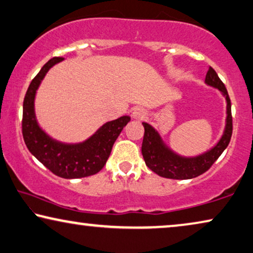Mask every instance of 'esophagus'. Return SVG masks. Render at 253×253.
<instances>
[{
	"label": "esophagus",
	"instance_id": "1",
	"mask_svg": "<svg viewBox=\"0 0 253 253\" xmlns=\"http://www.w3.org/2000/svg\"><path fill=\"white\" fill-rule=\"evenodd\" d=\"M131 116H132L133 120H142V119H145V116H146V111L144 108H140V107L134 108Z\"/></svg>",
	"mask_w": 253,
	"mask_h": 253
}]
</instances>
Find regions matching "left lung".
I'll return each mask as SVG.
<instances>
[{
    "label": "left lung",
    "mask_w": 253,
    "mask_h": 253,
    "mask_svg": "<svg viewBox=\"0 0 253 253\" xmlns=\"http://www.w3.org/2000/svg\"><path fill=\"white\" fill-rule=\"evenodd\" d=\"M206 83L208 85L218 89L226 98L227 102V116L224 133L220 140L213 147L197 156L186 157L174 153L171 148L164 144L162 137L148 123H142L145 127V134L142 139L141 153L144 156L145 163L149 169L156 174L163 178L169 179H192L199 177L200 174L210 169L212 164L218 160L228 146L233 132V119H232V105L225 87L219 76L212 67H209L206 76Z\"/></svg>",
    "instance_id": "1"
}]
</instances>
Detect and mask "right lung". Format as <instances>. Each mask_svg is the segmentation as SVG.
Returning a JSON list of instances; mask_svg holds the SVG:
<instances>
[{
  "mask_svg": "<svg viewBox=\"0 0 253 253\" xmlns=\"http://www.w3.org/2000/svg\"><path fill=\"white\" fill-rule=\"evenodd\" d=\"M64 58L54 57L43 66L29 84L23 105V137L28 151L52 173L65 179L89 177L99 172L111 155L113 145L130 122V116L105 123L89 139L78 144H66L51 138L39 126L34 100L47 71Z\"/></svg>",
  "mask_w": 253,
  "mask_h": 253,
  "instance_id": "add662e5",
  "label": "right lung"
}]
</instances>
